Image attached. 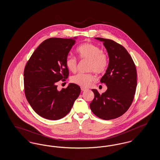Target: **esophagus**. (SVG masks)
Segmentation results:
<instances>
[{"label": "esophagus", "instance_id": "esophagus-1", "mask_svg": "<svg viewBox=\"0 0 160 160\" xmlns=\"http://www.w3.org/2000/svg\"><path fill=\"white\" fill-rule=\"evenodd\" d=\"M81 90H82V91H86V88H84L82 87V88H81Z\"/></svg>", "mask_w": 160, "mask_h": 160}]
</instances>
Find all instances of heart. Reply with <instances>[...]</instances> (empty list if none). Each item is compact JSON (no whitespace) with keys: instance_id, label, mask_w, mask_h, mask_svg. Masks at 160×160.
Instances as JSON below:
<instances>
[{"instance_id":"obj_1","label":"heart","mask_w":160,"mask_h":160,"mask_svg":"<svg viewBox=\"0 0 160 160\" xmlns=\"http://www.w3.org/2000/svg\"><path fill=\"white\" fill-rule=\"evenodd\" d=\"M77 52L81 59L89 61L87 73L79 72L71 77V80L73 83L82 87H88L95 80L96 77L93 72L101 74L106 71L109 64L108 54L102 52L99 46L91 42H86L79 46ZM76 58L68 55L65 59V65L69 71L75 72L77 69Z\"/></svg>"}]
</instances>
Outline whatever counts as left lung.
<instances>
[{"instance_id": "left-lung-1", "label": "left lung", "mask_w": 160, "mask_h": 160, "mask_svg": "<svg viewBox=\"0 0 160 160\" xmlns=\"http://www.w3.org/2000/svg\"><path fill=\"white\" fill-rule=\"evenodd\" d=\"M95 38L103 42L109 56L108 67L100 80L107 89L101 95L92 89L95 96L90 108L99 118L111 120L122 116L131 106L136 90L137 71L124 47L112 39Z\"/></svg>"}]
</instances>
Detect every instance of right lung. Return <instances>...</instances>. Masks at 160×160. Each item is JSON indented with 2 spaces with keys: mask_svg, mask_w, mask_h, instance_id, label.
<instances>
[{
  "mask_svg": "<svg viewBox=\"0 0 160 160\" xmlns=\"http://www.w3.org/2000/svg\"><path fill=\"white\" fill-rule=\"evenodd\" d=\"M74 39L50 38L44 41L26 64L24 88L26 98L33 110L49 120H58L71 111L80 93V88L70 83L61 91L59 81L69 76L65 59L76 42Z\"/></svg>",
  "mask_w": 160,
  "mask_h": 160,
  "instance_id": "1",
  "label": "right lung"
}]
</instances>
